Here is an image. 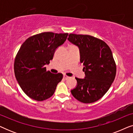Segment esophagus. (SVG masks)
<instances>
[{
  "mask_svg": "<svg viewBox=\"0 0 133 133\" xmlns=\"http://www.w3.org/2000/svg\"><path fill=\"white\" fill-rule=\"evenodd\" d=\"M68 78H69L68 76H67L66 75H63V79H64L66 80V79H68Z\"/></svg>",
  "mask_w": 133,
  "mask_h": 133,
  "instance_id": "esophagus-1",
  "label": "esophagus"
}]
</instances>
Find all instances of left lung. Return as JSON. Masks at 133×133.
Returning <instances> with one entry per match:
<instances>
[{"mask_svg": "<svg viewBox=\"0 0 133 133\" xmlns=\"http://www.w3.org/2000/svg\"><path fill=\"white\" fill-rule=\"evenodd\" d=\"M68 40L79 47L84 79L76 77L77 85L71 91L76 99L85 103L96 102L108 91L116 74L111 50L104 41L90 35L70 34Z\"/></svg>", "mask_w": 133, "mask_h": 133, "instance_id": "left-lung-1", "label": "left lung"}]
</instances>
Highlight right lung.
Segmentation results:
<instances>
[{"label":"right lung","mask_w":133,"mask_h":133,"mask_svg":"<svg viewBox=\"0 0 133 133\" xmlns=\"http://www.w3.org/2000/svg\"><path fill=\"white\" fill-rule=\"evenodd\" d=\"M68 35L42 32L28 38L21 45L14 61V74L22 90L31 99L43 101L53 95L63 74L47 71L45 66Z\"/></svg>","instance_id":"add662e5"}]
</instances>
